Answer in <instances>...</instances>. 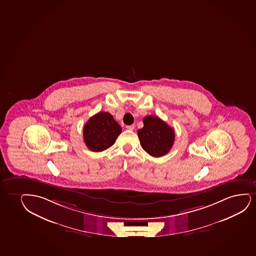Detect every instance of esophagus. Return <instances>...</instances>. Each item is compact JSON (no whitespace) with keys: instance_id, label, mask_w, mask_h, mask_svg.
Listing matches in <instances>:
<instances>
[{"instance_id":"obj_1","label":"esophagus","mask_w":256,"mask_h":256,"mask_svg":"<svg viewBox=\"0 0 256 256\" xmlns=\"http://www.w3.org/2000/svg\"><path fill=\"white\" fill-rule=\"evenodd\" d=\"M135 128V126L134 124H130V126H127L126 129L130 130H133Z\"/></svg>"}]
</instances>
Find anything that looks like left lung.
Returning a JSON list of instances; mask_svg holds the SVG:
<instances>
[{
  "label": "left lung",
  "instance_id": "left-lung-1",
  "mask_svg": "<svg viewBox=\"0 0 256 256\" xmlns=\"http://www.w3.org/2000/svg\"><path fill=\"white\" fill-rule=\"evenodd\" d=\"M142 122L144 127L138 130L142 149L155 158L166 155L174 144V130L158 116L153 115L144 116Z\"/></svg>",
  "mask_w": 256,
  "mask_h": 256
}]
</instances>
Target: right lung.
Returning <instances> with one entry per match:
<instances>
[{"instance_id":"add662e5","label":"right lung","mask_w":256,"mask_h":256,"mask_svg":"<svg viewBox=\"0 0 256 256\" xmlns=\"http://www.w3.org/2000/svg\"><path fill=\"white\" fill-rule=\"evenodd\" d=\"M122 129L109 112H100L90 118L83 129V136L88 149L100 152L114 146Z\"/></svg>"}]
</instances>
